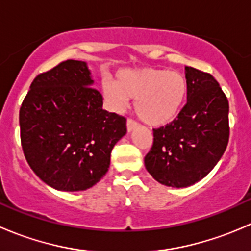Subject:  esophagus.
Listing matches in <instances>:
<instances>
[{
  "label": "esophagus",
  "mask_w": 251,
  "mask_h": 251,
  "mask_svg": "<svg viewBox=\"0 0 251 251\" xmlns=\"http://www.w3.org/2000/svg\"><path fill=\"white\" fill-rule=\"evenodd\" d=\"M126 126H127V131H128V132H131V131L135 130V128L137 127L138 124L136 123L135 120H132V119H127V123H126Z\"/></svg>",
  "instance_id": "obj_1"
}]
</instances>
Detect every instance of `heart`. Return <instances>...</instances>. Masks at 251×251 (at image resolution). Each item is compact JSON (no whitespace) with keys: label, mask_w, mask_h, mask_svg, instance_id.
<instances>
[{"label":"heart","mask_w":251,"mask_h":251,"mask_svg":"<svg viewBox=\"0 0 251 251\" xmlns=\"http://www.w3.org/2000/svg\"><path fill=\"white\" fill-rule=\"evenodd\" d=\"M105 100L114 110H121L128 98L135 100V111L149 126H164L178 116L188 95V81L179 72L156 68L121 69L115 80L102 83Z\"/></svg>","instance_id":"heart-1"}]
</instances>
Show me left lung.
Here are the masks:
<instances>
[{
    "mask_svg": "<svg viewBox=\"0 0 251 251\" xmlns=\"http://www.w3.org/2000/svg\"><path fill=\"white\" fill-rule=\"evenodd\" d=\"M187 103L174 121L154 128L144 158L147 171L161 184L183 188L204 178L226 151L228 100L212 75L186 67Z\"/></svg>",
    "mask_w": 251,
    "mask_h": 251,
    "instance_id": "left-lung-1",
    "label": "left lung"
}]
</instances>
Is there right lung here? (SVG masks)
I'll return each instance as SVG.
<instances>
[{
    "mask_svg": "<svg viewBox=\"0 0 251 251\" xmlns=\"http://www.w3.org/2000/svg\"><path fill=\"white\" fill-rule=\"evenodd\" d=\"M87 64L68 59L32 81L19 111L30 168L58 191H85L107 174L126 119L103 109Z\"/></svg>",
    "mask_w": 251,
    "mask_h": 251,
    "instance_id": "add662e5",
    "label": "right lung"
}]
</instances>
